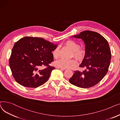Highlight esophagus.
<instances>
[{"instance_id": "esophagus-1", "label": "esophagus", "mask_w": 120, "mask_h": 120, "mask_svg": "<svg viewBox=\"0 0 120 120\" xmlns=\"http://www.w3.org/2000/svg\"><path fill=\"white\" fill-rule=\"evenodd\" d=\"M57 68H58V69H60V70H64L65 69V68H60V67H56Z\"/></svg>"}]
</instances>
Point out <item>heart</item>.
Segmentation results:
<instances>
[{"instance_id": "1", "label": "heart", "mask_w": 120, "mask_h": 120, "mask_svg": "<svg viewBox=\"0 0 120 120\" xmlns=\"http://www.w3.org/2000/svg\"><path fill=\"white\" fill-rule=\"evenodd\" d=\"M65 46L73 51V56L78 60H82L85 57L86 54V51L83 48L79 47V45L77 42L69 40L65 43ZM59 49L58 47L56 48L52 52L53 58L57 59L59 57ZM78 62L76 59H71L69 60H65L60 59L55 62V65L56 67L62 68H71L77 64Z\"/></svg>"}]
</instances>
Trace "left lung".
Listing matches in <instances>:
<instances>
[{
	"label": "left lung",
	"mask_w": 120,
	"mask_h": 120,
	"mask_svg": "<svg viewBox=\"0 0 120 120\" xmlns=\"http://www.w3.org/2000/svg\"><path fill=\"white\" fill-rule=\"evenodd\" d=\"M73 37L82 38L85 44L86 54L79 65L85 70L75 71L69 82L81 88L92 87L104 78L108 71L111 58L109 44L103 36L94 31L85 30Z\"/></svg>",
	"instance_id": "8db88e82"
}]
</instances>
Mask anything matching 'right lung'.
I'll return each instance as SVG.
<instances>
[{
    "label": "right lung",
    "mask_w": 120,
    "mask_h": 120,
    "mask_svg": "<svg viewBox=\"0 0 120 120\" xmlns=\"http://www.w3.org/2000/svg\"><path fill=\"white\" fill-rule=\"evenodd\" d=\"M57 46L44 38L25 37L15 43L9 65L15 81L24 87L36 88L46 82L55 67L52 52Z\"/></svg>",
    "instance_id": "1"
}]
</instances>
